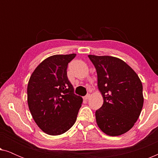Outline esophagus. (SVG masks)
Wrapping results in <instances>:
<instances>
[{"instance_id": "34e87169", "label": "esophagus", "mask_w": 158, "mask_h": 158, "mask_svg": "<svg viewBox=\"0 0 158 158\" xmlns=\"http://www.w3.org/2000/svg\"><path fill=\"white\" fill-rule=\"evenodd\" d=\"M90 98V94H88V95H86V96L84 97V100H88V99H89Z\"/></svg>"}]
</instances>
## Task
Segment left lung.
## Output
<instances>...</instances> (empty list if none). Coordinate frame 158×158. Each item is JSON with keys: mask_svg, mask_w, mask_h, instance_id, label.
Instances as JSON below:
<instances>
[{"mask_svg": "<svg viewBox=\"0 0 158 158\" xmlns=\"http://www.w3.org/2000/svg\"><path fill=\"white\" fill-rule=\"evenodd\" d=\"M96 68L103 103L96 111L99 129L112 137L132 128L144 103L142 84L135 70L119 58L89 55Z\"/></svg>", "mask_w": 158, "mask_h": 158, "instance_id": "1", "label": "left lung"}]
</instances>
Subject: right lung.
Instances as JSON below:
<instances>
[{
  "label": "right lung",
  "mask_w": 158,
  "mask_h": 158,
  "mask_svg": "<svg viewBox=\"0 0 158 158\" xmlns=\"http://www.w3.org/2000/svg\"><path fill=\"white\" fill-rule=\"evenodd\" d=\"M76 54L55 55L43 60L30 77L27 102L37 126L49 135H60L75 124L83 98L73 93L67 75Z\"/></svg>",
  "instance_id": "right-lung-1"
}]
</instances>
